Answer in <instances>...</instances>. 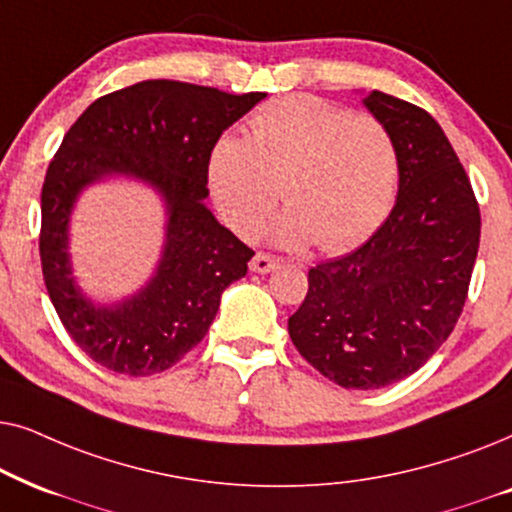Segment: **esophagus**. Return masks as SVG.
<instances>
[{"instance_id": "obj_1", "label": "esophagus", "mask_w": 512, "mask_h": 512, "mask_svg": "<svg viewBox=\"0 0 512 512\" xmlns=\"http://www.w3.org/2000/svg\"><path fill=\"white\" fill-rule=\"evenodd\" d=\"M276 267H278V260L276 257L267 255V252H257L250 262V271H255V274H269V271Z\"/></svg>"}]
</instances>
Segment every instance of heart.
I'll list each match as a JSON object with an SVG mask.
<instances>
[{
    "mask_svg": "<svg viewBox=\"0 0 512 512\" xmlns=\"http://www.w3.org/2000/svg\"><path fill=\"white\" fill-rule=\"evenodd\" d=\"M215 206L238 234L267 222L278 196L288 213L278 236L323 252L356 248L384 222L398 185V149L370 114L290 95L250 119V140L224 133L208 156Z\"/></svg>",
    "mask_w": 512,
    "mask_h": 512,
    "instance_id": "obj_1",
    "label": "heart"
}]
</instances>
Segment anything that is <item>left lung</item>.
<instances>
[{"label": "left lung", "instance_id": "8db88e82", "mask_svg": "<svg viewBox=\"0 0 512 512\" xmlns=\"http://www.w3.org/2000/svg\"><path fill=\"white\" fill-rule=\"evenodd\" d=\"M363 102L395 140L398 199L360 248L309 269L288 332L323 377L370 391L410 377L452 335L480 248V206L426 109L381 91Z\"/></svg>", "mask_w": 512, "mask_h": 512}]
</instances>
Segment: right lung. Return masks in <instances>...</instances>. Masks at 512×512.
Segmentation results:
<instances>
[{"label": "right lung", "instance_id": "1", "mask_svg": "<svg viewBox=\"0 0 512 512\" xmlns=\"http://www.w3.org/2000/svg\"><path fill=\"white\" fill-rule=\"evenodd\" d=\"M267 93H224L149 79L91 102L65 133L42 187L39 257L46 290L74 344L128 377L173 367L206 337L222 292L245 276L248 245L206 208L215 140ZM105 174H131L167 201L164 255L138 296L98 307L80 295L66 255V224L80 189Z\"/></svg>", "mask_w": 512, "mask_h": 512}]
</instances>
